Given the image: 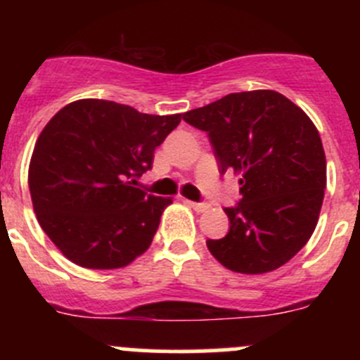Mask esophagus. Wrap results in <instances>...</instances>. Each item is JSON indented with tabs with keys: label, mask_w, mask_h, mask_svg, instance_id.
Instances as JSON below:
<instances>
[{
	"label": "esophagus",
	"mask_w": 360,
	"mask_h": 360,
	"mask_svg": "<svg viewBox=\"0 0 360 360\" xmlns=\"http://www.w3.org/2000/svg\"><path fill=\"white\" fill-rule=\"evenodd\" d=\"M186 203L190 207H193L195 210H197V212H205L207 209H209V203H205V202H191V200H186Z\"/></svg>",
	"instance_id": "obj_1"
}]
</instances>
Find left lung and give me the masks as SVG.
Listing matches in <instances>:
<instances>
[{
    "label": "left lung",
    "mask_w": 360,
    "mask_h": 360,
    "mask_svg": "<svg viewBox=\"0 0 360 360\" xmlns=\"http://www.w3.org/2000/svg\"><path fill=\"white\" fill-rule=\"evenodd\" d=\"M207 132L219 172L240 174V202L226 207L230 230L207 240L237 274H266L296 256L317 226L326 190L321 136L303 110L274 90L228 94L184 112Z\"/></svg>",
    "instance_id": "obj_1"
}]
</instances>
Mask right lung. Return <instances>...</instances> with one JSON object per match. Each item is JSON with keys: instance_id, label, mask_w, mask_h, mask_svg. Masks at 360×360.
<instances>
[{"instance_id": "right-lung-1", "label": "right lung", "mask_w": 360, "mask_h": 360, "mask_svg": "<svg viewBox=\"0 0 360 360\" xmlns=\"http://www.w3.org/2000/svg\"><path fill=\"white\" fill-rule=\"evenodd\" d=\"M179 122L181 115L82 99L46 123L29 163V191L39 226L68 259L111 270L150 248L172 198L146 193L137 179Z\"/></svg>"}]
</instances>
